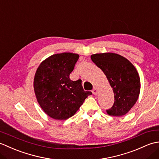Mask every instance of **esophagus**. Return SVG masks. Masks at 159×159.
I'll return each instance as SVG.
<instances>
[{"mask_svg": "<svg viewBox=\"0 0 159 159\" xmlns=\"http://www.w3.org/2000/svg\"><path fill=\"white\" fill-rule=\"evenodd\" d=\"M92 93H93V95H97L98 93V89L96 87H94V88L92 90Z\"/></svg>", "mask_w": 159, "mask_h": 159, "instance_id": "esophagus-1", "label": "esophagus"}]
</instances>
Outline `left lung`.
I'll use <instances>...</instances> for the list:
<instances>
[{
	"instance_id": "1",
	"label": "left lung",
	"mask_w": 159,
	"mask_h": 159,
	"mask_svg": "<svg viewBox=\"0 0 159 159\" xmlns=\"http://www.w3.org/2000/svg\"><path fill=\"white\" fill-rule=\"evenodd\" d=\"M91 59L102 70L113 91L114 104L107 110V114L116 117L126 115L140 93V78L135 67L125 57L112 52L94 54Z\"/></svg>"
}]
</instances>
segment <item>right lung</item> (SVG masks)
I'll return each instance as SVG.
<instances>
[{
	"instance_id": "right-lung-1",
	"label": "right lung",
	"mask_w": 159,
	"mask_h": 159,
	"mask_svg": "<svg viewBox=\"0 0 159 159\" xmlns=\"http://www.w3.org/2000/svg\"><path fill=\"white\" fill-rule=\"evenodd\" d=\"M79 58L75 53L55 54L43 60L37 69L33 81L37 100L52 119L65 120L73 116L92 94L84 91L81 80L70 79Z\"/></svg>"
}]
</instances>
